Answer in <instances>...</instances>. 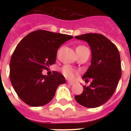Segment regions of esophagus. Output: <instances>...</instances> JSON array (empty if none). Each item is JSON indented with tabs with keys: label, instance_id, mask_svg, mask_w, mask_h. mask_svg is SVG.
I'll list each match as a JSON object with an SVG mask.
<instances>
[{
	"label": "esophagus",
	"instance_id": "esophagus-1",
	"mask_svg": "<svg viewBox=\"0 0 131 131\" xmlns=\"http://www.w3.org/2000/svg\"><path fill=\"white\" fill-rule=\"evenodd\" d=\"M67 84H69V85H71V86H72V85H73L74 83L73 82H67Z\"/></svg>",
	"mask_w": 131,
	"mask_h": 131
}]
</instances>
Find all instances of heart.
Segmentation results:
<instances>
[{
  "mask_svg": "<svg viewBox=\"0 0 131 131\" xmlns=\"http://www.w3.org/2000/svg\"><path fill=\"white\" fill-rule=\"evenodd\" d=\"M82 47V46H79V47ZM62 73H63L64 75L65 76L67 79H69V80H73V79H74V78H75V70L69 65L64 66V67L62 68Z\"/></svg>",
  "mask_w": 131,
  "mask_h": 131,
  "instance_id": "b5f03b06",
  "label": "heart"
}]
</instances>
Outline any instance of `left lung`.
<instances>
[{"label":"left lung","instance_id":"8db88e82","mask_svg":"<svg viewBox=\"0 0 131 131\" xmlns=\"http://www.w3.org/2000/svg\"><path fill=\"white\" fill-rule=\"evenodd\" d=\"M75 37L87 42L92 53L91 64L82 76L86 82L90 79L92 82L84 86L83 92L75 99L86 107H98L112 97L121 78L120 53L116 45L101 34L87 33Z\"/></svg>","mask_w":131,"mask_h":131}]
</instances>
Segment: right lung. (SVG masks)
<instances>
[{
    "label": "right lung",
    "mask_w": 131,
    "mask_h": 131,
    "mask_svg": "<svg viewBox=\"0 0 131 131\" xmlns=\"http://www.w3.org/2000/svg\"><path fill=\"white\" fill-rule=\"evenodd\" d=\"M73 36L38 30L19 42L10 60V80L15 92L32 107L46 105L55 95L57 88L65 84L61 73L53 71L50 76L43 69L56 62L57 51Z\"/></svg>",
    "instance_id": "right-lung-1"
}]
</instances>
